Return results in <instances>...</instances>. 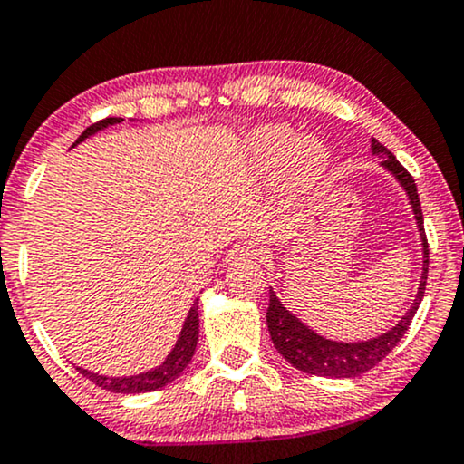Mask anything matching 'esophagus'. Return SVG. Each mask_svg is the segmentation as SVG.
<instances>
[{
    "mask_svg": "<svg viewBox=\"0 0 464 464\" xmlns=\"http://www.w3.org/2000/svg\"><path fill=\"white\" fill-rule=\"evenodd\" d=\"M267 255V248L256 239H244V242H237L228 250L227 261L228 263H239V261H252V259H263Z\"/></svg>",
    "mask_w": 464,
    "mask_h": 464,
    "instance_id": "obj_1",
    "label": "esophagus"
}]
</instances>
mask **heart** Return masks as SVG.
<instances>
[{
  "label": "heart",
  "mask_w": 464,
  "mask_h": 464,
  "mask_svg": "<svg viewBox=\"0 0 464 464\" xmlns=\"http://www.w3.org/2000/svg\"><path fill=\"white\" fill-rule=\"evenodd\" d=\"M255 145L256 150H259L263 162L272 167V164H278L286 154H289L293 148V137L289 132L280 130V128H263V130L256 132ZM297 169L306 175H313L316 173V169H319V160L313 156L302 154L297 158Z\"/></svg>",
  "instance_id": "heart-1"
}]
</instances>
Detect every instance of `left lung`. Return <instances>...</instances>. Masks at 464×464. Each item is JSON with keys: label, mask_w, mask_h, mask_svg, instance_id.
<instances>
[{"label": "left lung", "mask_w": 464, "mask_h": 464, "mask_svg": "<svg viewBox=\"0 0 464 464\" xmlns=\"http://www.w3.org/2000/svg\"><path fill=\"white\" fill-rule=\"evenodd\" d=\"M372 154L385 158L383 167L401 181V186L407 192L409 203H411L415 220H418L420 237H421V250H424V267H421V278H420V289L418 295L411 304V308L404 313V316L398 321L396 327H392L390 332L381 334L377 338L362 340V343H336V340H327L319 336L314 330H310L308 325H304L295 314H291L283 304H280L276 293L269 289V308H267V327L269 336H272L274 347L278 349V353L285 357L291 366H295L297 371L316 374V377H332V379H351L357 374L368 372L371 368L383 360L392 349L401 343V338L407 334L411 319L418 313L421 297L426 291V278H428V242L424 233V216H421V205L418 197V188H415V181L411 173L396 160V156L388 151V148L379 143L377 139H372Z\"/></svg>", "instance_id": "obj_1"}]
</instances>
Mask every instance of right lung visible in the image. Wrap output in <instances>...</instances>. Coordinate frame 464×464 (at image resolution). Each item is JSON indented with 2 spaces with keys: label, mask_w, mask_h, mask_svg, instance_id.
Returning <instances> with one entry per match:
<instances>
[{
  "label": "right lung",
  "mask_w": 464,
  "mask_h": 464,
  "mask_svg": "<svg viewBox=\"0 0 464 464\" xmlns=\"http://www.w3.org/2000/svg\"><path fill=\"white\" fill-rule=\"evenodd\" d=\"M120 121L124 120H121V117H107V120L96 121V124H92L79 139H76V143H81V140H85L87 137H92V134L102 130V128L120 124ZM197 340H198V302L192 304L190 313L184 321V327H181L179 332L178 343H175L173 351L167 355V360H164L160 366L151 368L148 372L134 374V377H104V374L90 372L85 371V368H76V371L83 374V377L90 379L92 383H96L98 388L115 392V394H143V392H156L164 388L167 383H171V381H175L181 372H184V368L188 366L192 355H195Z\"/></svg>",
  "instance_id": "1"
}]
</instances>
